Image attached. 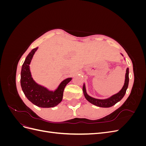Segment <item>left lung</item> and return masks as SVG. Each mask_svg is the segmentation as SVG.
I'll use <instances>...</instances> for the list:
<instances>
[{
    "mask_svg": "<svg viewBox=\"0 0 146 146\" xmlns=\"http://www.w3.org/2000/svg\"><path fill=\"white\" fill-rule=\"evenodd\" d=\"M121 54L122 56H123L122 54ZM129 68H127L126 69L125 82H124V84H123V87L122 88V89L119 91L117 93L111 96V97H110V98L107 99H96L88 95L86 92L85 83H84L83 85V91L84 96H85V99L89 102L96 106H98V107H102V108L111 107L114 105H115L116 103H117L118 102L120 101L123 98V96H125L128 86H129Z\"/></svg>",
    "mask_w": 146,
    "mask_h": 146,
    "instance_id": "left-lung-1",
    "label": "left lung"
}]
</instances>
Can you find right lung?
I'll use <instances>...</instances> for the list:
<instances>
[{"label": "right lung", "mask_w": 146, "mask_h": 146, "mask_svg": "<svg viewBox=\"0 0 146 146\" xmlns=\"http://www.w3.org/2000/svg\"><path fill=\"white\" fill-rule=\"evenodd\" d=\"M38 48V47L35 48L29 53L22 66L21 88L26 98L34 105L41 108L54 107L62 100L64 88L72 80V78H68L61 82L54 91L48 90L47 88L35 82L31 74L30 64Z\"/></svg>", "instance_id": "right-lung-1"}]
</instances>
